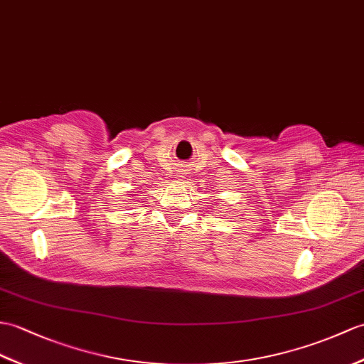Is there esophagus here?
Listing matches in <instances>:
<instances>
[{
  "label": "esophagus",
  "instance_id": "obj_1",
  "mask_svg": "<svg viewBox=\"0 0 364 364\" xmlns=\"http://www.w3.org/2000/svg\"><path fill=\"white\" fill-rule=\"evenodd\" d=\"M178 176H180V175H178Z\"/></svg>",
  "mask_w": 364,
  "mask_h": 364
}]
</instances>
